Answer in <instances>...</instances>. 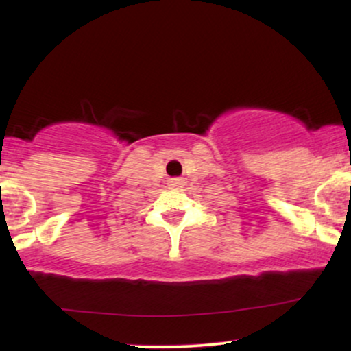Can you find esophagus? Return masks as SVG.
I'll return each mask as SVG.
<instances>
[{"mask_svg":"<svg viewBox=\"0 0 351 351\" xmlns=\"http://www.w3.org/2000/svg\"><path fill=\"white\" fill-rule=\"evenodd\" d=\"M170 183H171V186H178V184H181V181L180 180H171Z\"/></svg>","mask_w":351,"mask_h":351,"instance_id":"34e87169","label":"esophagus"}]
</instances>
